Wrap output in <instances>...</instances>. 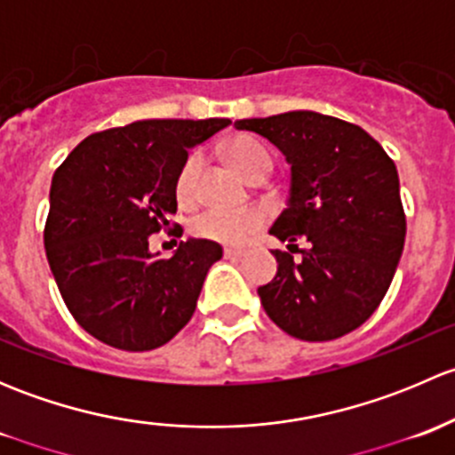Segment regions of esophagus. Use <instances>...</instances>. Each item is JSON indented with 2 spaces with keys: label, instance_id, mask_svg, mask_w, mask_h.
Wrapping results in <instances>:
<instances>
[{
  "label": "esophagus",
  "instance_id": "esophagus-1",
  "mask_svg": "<svg viewBox=\"0 0 455 455\" xmlns=\"http://www.w3.org/2000/svg\"><path fill=\"white\" fill-rule=\"evenodd\" d=\"M244 255L246 253L242 249H224V257H227V259H242Z\"/></svg>",
  "mask_w": 455,
  "mask_h": 455
}]
</instances>
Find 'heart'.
Returning <instances> with one entry per match:
<instances>
[{
	"label": "heart",
	"instance_id": "heart-1",
	"mask_svg": "<svg viewBox=\"0 0 455 455\" xmlns=\"http://www.w3.org/2000/svg\"><path fill=\"white\" fill-rule=\"evenodd\" d=\"M228 163L246 178L253 180L257 176H268L273 169V158H270L268 149L261 142L249 136H240V139L231 140L227 147ZM200 154H191L182 164L180 173H178L176 191L180 200H191L196 191V178L200 172ZM264 224V213L259 209H211L200 211L194 220H191V233L200 240L215 242V244L224 246H240L249 240L251 235L261 228Z\"/></svg>",
	"mask_w": 455,
	"mask_h": 455
}]
</instances>
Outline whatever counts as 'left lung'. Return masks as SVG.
<instances>
[{"label": "left lung", "instance_id": "left-lung-1", "mask_svg": "<svg viewBox=\"0 0 455 455\" xmlns=\"http://www.w3.org/2000/svg\"><path fill=\"white\" fill-rule=\"evenodd\" d=\"M235 127L273 142L291 164L286 209L268 233L302 257L273 251L277 275L257 288L266 315L304 341L352 332L383 301L405 244L396 164L359 125L308 109Z\"/></svg>", "mask_w": 455, "mask_h": 455}]
</instances>
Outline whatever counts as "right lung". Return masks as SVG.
I'll return each mask as SVG.
<instances>
[{"label": "right lung", "instance_id": "obj_1", "mask_svg": "<svg viewBox=\"0 0 455 455\" xmlns=\"http://www.w3.org/2000/svg\"><path fill=\"white\" fill-rule=\"evenodd\" d=\"M228 118H151L87 136L54 172L44 231L59 292L81 328L127 352L172 341L194 316L222 246L180 242L172 257L149 235L176 213V182L189 149Z\"/></svg>", "mask_w": 455, "mask_h": 455}]
</instances>
